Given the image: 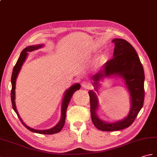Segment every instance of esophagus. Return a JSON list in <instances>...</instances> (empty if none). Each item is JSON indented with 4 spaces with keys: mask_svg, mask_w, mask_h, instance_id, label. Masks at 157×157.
Segmentation results:
<instances>
[{
    "mask_svg": "<svg viewBox=\"0 0 157 157\" xmlns=\"http://www.w3.org/2000/svg\"><path fill=\"white\" fill-rule=\"evenodd\" d=\"M82 86L85 89H89L90 87V84L87 81H83L82 82Z\"/></svg>",
    "mask_w": 157,
    "mask_h": 157,
    "instance_id": "esophagus-1",
    "label": "esophagus"
}]
</instances>
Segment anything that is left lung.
<instances>
[{
  "label": "left lung",
  "mask_w": 157,
  "mask_h": 157,
  "mask_svg": "<svg viewBox=\"0 0 157 157\" xmlns=\"http://www.w3.org/2000/svg\"><path fill=\"white\" fill-rule=\"evenodd\" d=\"M115 47L112 59L106 61L101 70L92 77L94 90L98 91L99 82L105 78L118 77L124 81L130 96V110L127 116L114 122L101 120L97 114L99 106L98 97L94 90L88 92L92 122L102 131H116L130 126L143 108L144 99V73L136 50L126 40L114 39Z\"/></svg>",
  "instance_id": "8db88e82"
}]
</instances>
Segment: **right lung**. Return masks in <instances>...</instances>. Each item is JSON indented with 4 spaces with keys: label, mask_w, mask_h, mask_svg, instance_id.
Wrapping results in <instances>:
<instances>
[{
    "label": "right lung",
    "mask_w": 157,
    "mask_h": 157,
    "mask_svg": "<svg viewBox=\"0 0 157 157\" xmlns=\"http://www.w3.org/2000/svg\"><path fill=\"white\" fill-rule=\"evenodd\" d=\"M44 46L43 44H39V45H31V46H28L26 48H25L23 51H22L21 53L20 54V56L18 59L16 65H14V67L13 68V74L11 76V85H12V90H11V101H12V105H13V108L14 111L16 112V114H17L18 117H19V120H21V122L22 124L26 127V128L29 130L33 132H35V133H38V134H56L60 132L61 129L63 128V127L65 124V116H66V111H67V108L68 106V104L70 103V101L71 100V98L76 91L79 90L80 84L79 83H76L75 84L72 85L70 88H68L65 92H64V96L63 98V100H62L61 102V118L60 120L59 121L57 124L53 126V128L47 129V130H36L34 128H32L31 127L28 126L27 125L25 124L23 122V120L21 118L19 114V113L17 112V108H16V104H15V87H16V81H17V76L19 75V73L21 70L22 65H23L24 62L26 60L27 56H28V52H33V51L37 50L38 49L41 48Z\"/></svg>",
    "instance_id": "1"
}]
</instances>
